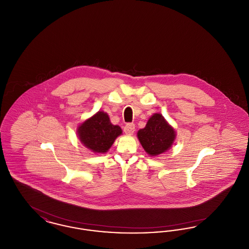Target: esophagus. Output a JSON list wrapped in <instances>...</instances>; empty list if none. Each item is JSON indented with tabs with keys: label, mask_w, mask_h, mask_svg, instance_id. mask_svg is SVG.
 Instances as JSON below:
<instances>
[{
	"label": "esophagus",
	"mask_w": 249,
	"mask_h": 249,
	"mask_svg": "<svg viewBox=\"0 0 249 249\" xmlns=\"http://www.w3.org/2000/svg\"><path fill=\"white\" fill-rule=\"evenodd\" d=\"M135 130V125L133 123H128L124 127V131L126 134H132Z\"/></svg>",
	"instance_id": "obj_1"
}]
</instances>
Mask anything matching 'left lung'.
Listing matches in <instances>:
<instances>
[{"instance_id":"1","label":"left lung","mask_w":249,"mask_h":249,"mask_svg":"<svg viewBox=\"0 0 249 249\" xmlns=\"http://www.w3.org/2000/svg\"><path fill=\"white\" fill-rule=\"evenodd\" d=\"M176 136V130L161 114L158 113L150 117L145 127L137 132L142 148L151 157L162 154L170 149Z\"/></svg>"}]
</instances>
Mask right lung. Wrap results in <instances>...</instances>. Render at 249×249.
Segmentation results:
<instances>
[{
  "mask_svg": "<svg viewBox=\"0 0 249 249\" xmlns=\"http://www.w3.org/2000/svg\"><path fill=\"white\" fill-rule=\"evenodd\" d=\"M121 133V128L113 125L108 115L103 111L97 112L77 128L80 142L94 153L107 152Z\"/></svg>",
  "mask_w": 249,
  "mask_h": 249,
  "instance_id": "obj_1",
  "label": "right lung"
}]
</instances>
